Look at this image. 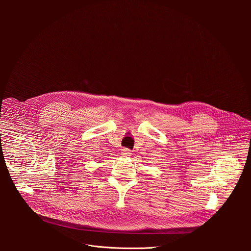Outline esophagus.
I'll list each match as a JSON object with an SVG mask.
<instances>
[{
  "label": "esophagus",
  "instance_id": "esophagus-1",
  "mask_svg": "<svg viewBox=\"0 0 251 251\" xmlns=\"http://www.w3.org/2000/svg\"><path fill=\"white\" fill-rule=\"evenodd\" d=\"M132 155V153H131V151L129 150V149H123V151H122V156H131Z\"/></svg>",
  "mask_w": 251,
  "mask_h": 251
}]
</instances>
